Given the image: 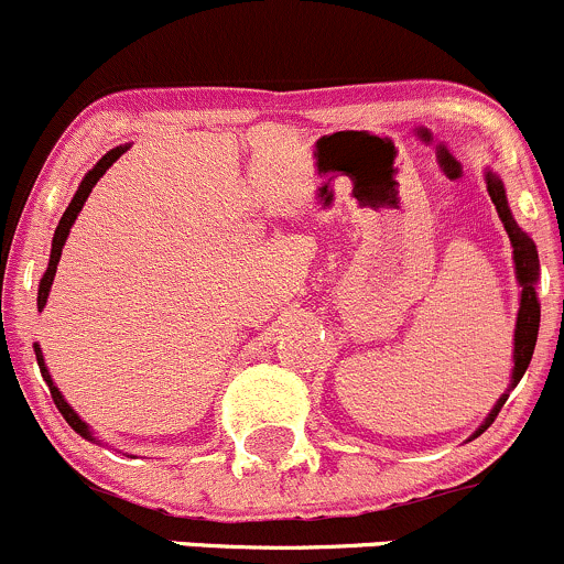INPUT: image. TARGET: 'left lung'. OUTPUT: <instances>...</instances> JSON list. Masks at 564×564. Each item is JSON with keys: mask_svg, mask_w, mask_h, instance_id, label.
<instances>
[{"mask_svg": "<svg viewBox=\"0 0 564 564\" xmlns=\"http://www.w3.org/2000/svg\"><path fill=\"white\" fill-rule=\"evenodd\" d=\"M486 192H489L491 203L497 207V216H500L502 227H506L508 237H511V246H513V264H517V281L521 286V300H519V316H517V332H513V376H511V389L517 387L521 381V376L527 372L530 367L532 351H535V343H538V327H541V305H538V294H535V283L541 270H538V251H535V242L530 240V235L521 232L519 224L513 221L511 216V207H508L506 199V186L495 173H486ZM508 394H502L497 400V405L491 408L489 416L484 419V424L478 426L476 435H481L484 430H489V424L495 422L500 408L506 405Z\"/></svg>", "mask_w": 564, "mask_h": 564, "instance_id": "obj_1", "label": "left lung"}]
</instances>
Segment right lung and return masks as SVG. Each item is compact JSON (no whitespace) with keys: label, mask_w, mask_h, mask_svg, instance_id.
I'll list each match as a JSON object with an SVG mask.
<instances>
[{"label":"right lung","mask_w":564,"mask_h":564,"mask_svg":"<svg viewBox=\"0 0 564 564\" xmlns=\"http://www.w3.org/2000/svg\"><path fill=\"white\" fill-rule=\"evenodd\" d=\"M127 151H129V145H118V148H112V151L105 153V156L99 159L97 164H94V170H88L86 177H83V181H80V186H78V192H75L73 203H69L67 210H64L62 221H58V227H56V235H53V242H51V259H47V270H45V275L40 278V292H37V311H43V307H45V302H47V292H51V283H53V275H56V264H58V259H62V248H64V242H67V237H69V229H73L75 218H78V213H80L83 203H86V199H88V194H91V188L97 186V181H99V177H102L105 173H108V170H110V164L116 162V159L121 156V153H127ZM34 354H37V365H40V372H43V378H45L47 389H51V397H53V402H56L58 413H62V416L67 419V424L73 426V430L78 432V435L86 437V441H97V437L91 435V430H88V424L83 422V419L78 416V413H75L73 408L67 405V400H64V397H62V391H58L56 383H53L51 372H47V367H45L43 351H40V346H37V343H34Z\"/></svg>","instance_id":"obj_1"}]
</instances>
